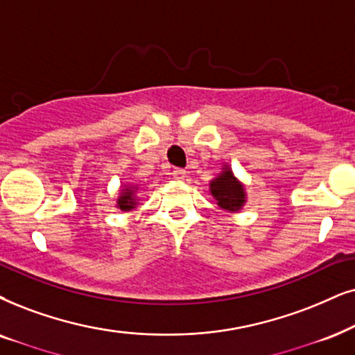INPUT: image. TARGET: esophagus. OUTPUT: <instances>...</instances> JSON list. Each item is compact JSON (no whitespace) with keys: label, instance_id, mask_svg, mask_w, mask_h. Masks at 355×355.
Returning a JSON list of instances; mask_svg holds the SVG:
<instances>
[{"label":"esophagus","instance_id":"34e87169","mask_svg":"<svg viewBox=\"0 0 355 355\" xmlns=\"http://www.w3.org/2000/svg\"><path fill=\"white\" fill-rule=\"evenodd\" d=\"M173 177L175 178H183V177H185V170H183V168H173Z\"/></svg>","mask_w":355,"mask_h":355}]
</instances>
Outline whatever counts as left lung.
I'll return each instance as SVG.
<instances>
[{
    "instance_id": "1",
    "label": "left lung",
    "mask_w": 355,
    "mask_h": 355,
    "mask_svg": "<svg viewBox=\"0 0 355 355\" xmlns=\"http://www.w3.org/2000/svg\"><path fill=\"white\" fill-rule=\"evenodd\" d=\"M211 193L223 209L237 211L245 201L242 185L236 180L231 170H224V173L211 182Z\"/></svg>"
}]
</instances>
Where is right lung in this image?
Here are the masks:
<instances>
[{"mask_svg":"<svg viewBox=\"0 0 355 355\" xmlns=\"http://www.w3.org/2000/svg\"><path fill=\"white\" fill-rule=\"evenodd\" d=\"M118 206L121 209H131L134 206V198H132V190H125L123 191V195H121V198L118 201Z\"/></svg>","mask_w":355,"mask_h":355,"instance_id":"right-lung-1","label":"right lung"}]
</instances>
